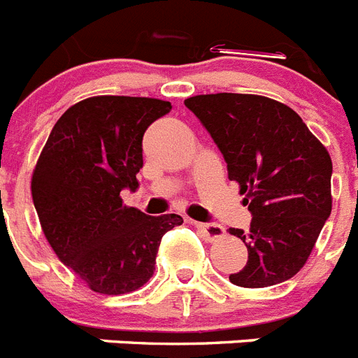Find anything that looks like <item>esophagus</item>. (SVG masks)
Returning <instances> with one entry per match:
<instances>
[{"label": "esophagus", "instance_id": "1", "mask_svg": "<svg viewBox=\"0 0 358 358\" xmlns=\"http://www.w3.org/2000/svg\"><path fill=\"white\" fill-rule=\"evenodd\" d=\"M195 228L203 234V237L206 241H217L224 237V228L221 224H215V222H195Z\"/></svg>", "mask_w": 358, "mask_h": 358}]
</instances>
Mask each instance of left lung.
Here are the masks:
<instances>
[{
  "mask_svg": "<svg viewBox=\"0 0 358 358\" xmlns=\"http://www.w3.org/2000/svg\"><path fill=\"white\" fill-rule=\"evenodd\" d=\"M192 110L237 181L252 213L250 231L230 228L248 262L230 275L235 286L266 288L292 279L310 257L331 213V157L297 112L270 97L206 94Z\"/></svg>",
  "mask_w": 358,
  "mask_h": 358,
  "instance_id": "obj_1",
  "label": "left lung"
}]
</instances>
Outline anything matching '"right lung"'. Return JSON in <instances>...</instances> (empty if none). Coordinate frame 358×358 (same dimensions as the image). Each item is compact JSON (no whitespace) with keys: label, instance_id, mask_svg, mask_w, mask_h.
<instances>
[{"label":"right lung","instance_id":"obj_1","mask_svg":"<svg viewBox=\"0 0 358 358\" xmlns=\"http://www.w3.org/2000/svg\"><path fill=\"white\" fill-rule=\"evenodd\" d=\"M170 110L152 97H88L57 119L39 155L32 199L43 234L94 292L141 288L154 275L163 235L182 224L181 215L150 217L121 199L139 186L146 128Z\"/></svg>","mask_w":358,"mask_h":358}]
</instances>
